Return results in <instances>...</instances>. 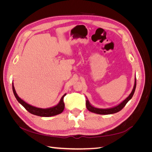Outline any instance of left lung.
<instances>
[{
	"label": "left lung",
	"mask_w": 152,
	"mask_h": 152,
	"mask_svg": "<svg viewBox=\"0 0 152 152\" xmlns=\"http://www.w3.org/2000/svg\"><path fill=\"white\" fill-rule=\"evenodd\" d=\"M136 78H135L134 79V87H133V89L131 91V94L128 96V97H127L125 99H124L123 102H122L121 103H119L118 104L115 106L113 107L112 108H98L94 107V106L92 105L89 102L88 99L86 97V108L89 111L94 113H97V114H100V115H109V114H113V113H115L117 112H118L121 110L125 107V105L127 104V103L129 101L132 97L133 94L134 93V91L136 89Z\"/></svg>",
	"instance_id": "obj_1"
}]
</instances>
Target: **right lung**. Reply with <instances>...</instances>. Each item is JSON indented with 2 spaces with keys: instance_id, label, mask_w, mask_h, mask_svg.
Returning <instances> with one entry per match:
<instances>
[{
  "instance_id": "1",
  "label": "right lung",
  "mask_w": 152,
  "mask_h": 152,
  "mask_svg": "<svg viewBox=\"0 0 152 152\" xmlns=\"http://www.w3.org/2000/svg\"><path fill=\"white\" fill-rule=\"evenodd\" d=\"M12 91H13L14 94H15V98L18 100V102H19L23 107L27 110V111L29 112L31 114L35 115H37L40 117H52L62 113L64 110V108H65V103H64V102H63V98L66 96V94H65L62 96L60 101H59V102L56 105H55L52 107L48 108H40L34 107V106H32L31 104H29L28 103H26L25 101L21 99L16 93L13 83H12Z\"/></svg>"
}]
</instances>
